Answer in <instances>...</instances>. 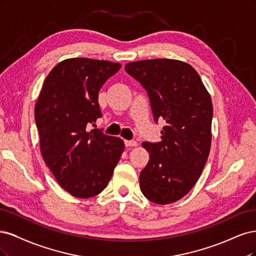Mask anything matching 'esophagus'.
<instances>
[{"label": "esophagus", "instance_id": "esophagus-1", "mask_svg": "<svg viewBox=\"0 0 256 256\" xmlns=\"http://www.w3.org/2000/svg\"><path fill=\"white\" fill-rule=\"evenodd\" d=\"M126 146H137V142L135 140H124Z\"/></svg>", "mask_w": 256, "mask_h": 256}]
</instances>
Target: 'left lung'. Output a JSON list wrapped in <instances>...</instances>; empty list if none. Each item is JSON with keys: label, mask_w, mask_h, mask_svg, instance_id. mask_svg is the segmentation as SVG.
Instances as JSON below:
<instances>
[{"label": "left lung", "mask_w": 256, "mask_h": 256, "mask_svg": "<svg viewBox=\"0 0 256 256\" xmlns=\"http://www.w3.org/2000/svg\"><path fill=\"white\" fill-rule=\"evenodd\" d=\"M126 71L146 90L154 120L166 121L162 142H142L150 160L140 172L144 196L156 204L182 199L199 180L212 142V98L198 72L184 62H128Z\"/></svg>", "instance_id": "obj_1"}]
</instances>
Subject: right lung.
I'll list each match as a JSON object with an SVG mask.
<instances>
[{
	"label": "right lung",
	"mask_w": 256,
	"mask_h": 256,
	"mask_svg": "<svg viewBox=\"0 0 256 256\" xmlns=\"http://www.w3.org/2000/svg\"><path fill=\"white\" fill-rule=\"evenodd\" d=\"M121 64L90 58L57 64L46 78L35 106L40 151L58 184L86 199L108 184L124 151L118 137L94 128L102 116L98 92Z\"/></svg>",
	"instance_id": "add662e5"
}]
</instances>
